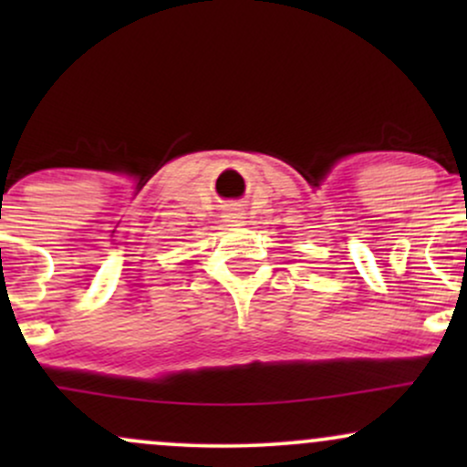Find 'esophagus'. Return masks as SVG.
<instances>
[{"mask_svg": "<svg viewBox=\"0 0 467 467\" xmlns=\"http://www.w3.org/2000/svg\"><path fill=\"white\" fill-rule=\"evenodd\" d=\"M234 219H239V213H234V215H233Z\"/></svg>", "mask_w": 467, "mask_h": 467, "instance_id": "1", "label": "esophagus"}]
</instances>
